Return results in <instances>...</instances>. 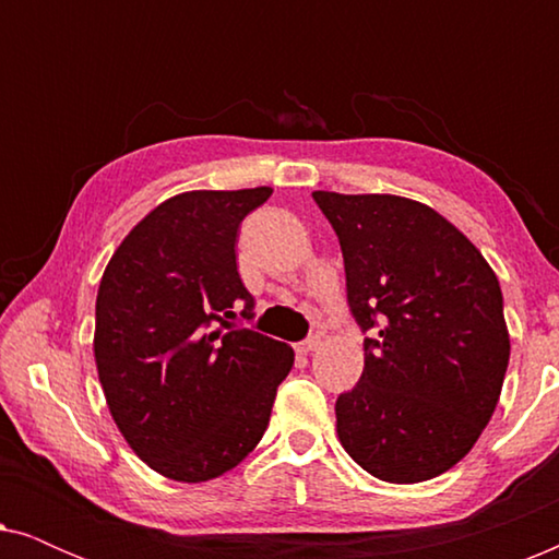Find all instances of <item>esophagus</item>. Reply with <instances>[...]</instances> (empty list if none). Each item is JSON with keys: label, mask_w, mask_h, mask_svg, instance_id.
<instances>
[{"label": "esophagus", "mask_w": 559, "mask_h": 559, "mask_svg": "<svg viewBox=\"0 0 559 559\" xmlns=\"http://www.w3.org/2000/svg\"><path fill=\"white\" fill-rule=\"evenodd\" d=\"M295 348H297V354H300V356H308V354H312V350L320 348V338H318V335H312V338L297 343Z\"/></svg>", "instance_id": "34e87169"}]
</instances>
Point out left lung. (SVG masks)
<instances>
[{"label": "left lung", "mask_w": 559, "mask_h": 559, "mask_svg": "<svg viewBox=\"0 0 559 559\" xmlns=\"http://www.w3.org/2000/svg\"><path fill=\"white\" fill-rule=\"evenodd\" d=\"M346 266L364 373L335 402L346 453L389 484L430 480L468 455L509 366L499 280L432 211L400 195L316 190Z\"/></svg>", "instance_id": "left-lung-1"}]
</instances>
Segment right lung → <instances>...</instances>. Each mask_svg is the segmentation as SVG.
Instances as JSON below:
<instances>
[{"instance_id": "obj_1", "label": "right lung", "mask_w": 559, "mask_h": 559, "mask_svg": "<svg viewBox=\"0 0 559 559\" xmlns=\"http://www.w3.org/2000/svg\"><path fill=\"white\" fill-rule=\"evenodd\" d=\"M272 188L190 190L150 211L106 264L94 356L114 423L165 478L201 484L239 465L293 369L287 343L239 325L254 297L236 234Z\"/></svg>"}]
</instances>
